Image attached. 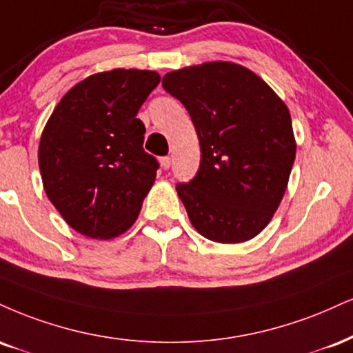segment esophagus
I'll use <instances>...</instances> for the list:
<instances>
[{"mask_svg": "<svg viewBox=\"0 0 353 353\" xmlns=\"http://www.w3.org/2000/svg\"><path fill=\"white\" fill-rule=\"evenodd\" d=\"M161 165H163V169L171 168V158H169V156H164V158H161Z\"/></svg>", "mask_w": 353, "mask_h": 353, "instance_id": "obj_1", "label": "esophagus"}]
</instances>
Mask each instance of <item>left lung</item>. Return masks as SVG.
<instances>
[{"instance_id": "1", "label": "left lung", "mask_w": 353, "mask_h": 353, "mask_svg": "<svg viewBox=\"0 0 353 353\" xmlns=\"http://www.w3.org/2000/svg\"><path fill=\"white\" fill-rule=\"evenodd\" d=\"M163 87L189 112L201 144L197 174L176 185L190 223L219 243L256 236L296 158L290 110L265 80L232 62L169 72Z\"/></svg>"}]
</instances>
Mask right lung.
<instances>
[{"label":"right lung","mask_w":353,"mask_h":353,"mask_svg":"<svg viewBox=\"0 0 353 353\" xmlns=\"http://www.w3.org/2000/svg\"><path fill=\"white\" fill-rule=\"evenodd\" d=\"M159 80L136 69L90 75L62 97L42 131L46 194L85 236L125 233L154 184L159 163L143 150L146 128L136 114Z\"/></svg>","instance_id":"right-lung-1"}]
</instances>
